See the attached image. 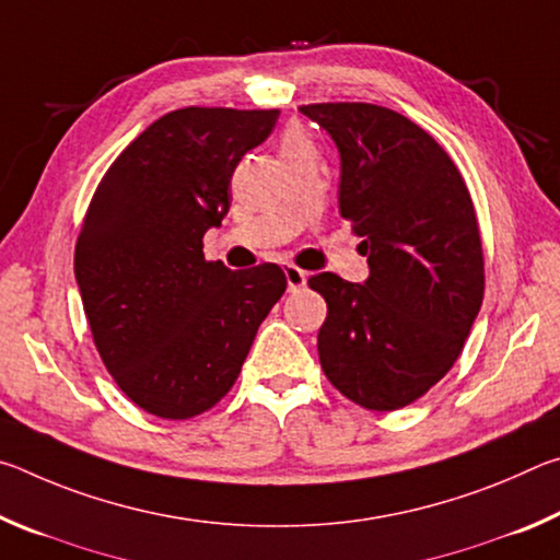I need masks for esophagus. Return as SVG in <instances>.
Wrapping results in <instances>:
<instances>
[{"instance_id":"1","label":"esophagus","mask_w":560,"mask_h":560,"mask_svg":"<svg viewBox=\"0 0 560 560\" xmlns=\"http://www.w3.org/2000/svg\"><path fill=\"white\" fill-rule=\"evenodd\" d=\"M283 273H287L289 291H296V289H301V287H306V279H308V273L303 271V269H299V267H293V264H289V267L283 269Z\"/></svg>"}]
</instances>
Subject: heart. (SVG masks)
<instances>
[{
    "mask_svg": "<svg viewBox=\"0 0 560 560\" xmlns=\"http://www.w3.org/2000/svg\"><path fill=\"white\" fill-rule=\"evenodd\" d=\"M308 138L303 136L299 128H289L281 136V153H289V150H299V148H308Z\"/></svg>",
    "mask_w": 560,
    "mask_h": 560,
    "instance_id": "1",
    "label": "heart"
}]
</instances>
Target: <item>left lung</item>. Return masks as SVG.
Listing matches in <instances>:
<instances>
[{
    "label": "left lung",
    "instance_id": "obj_1",
    "mask_svg": "<svg viewBox=\"0 0 560 560\" xmlns=\"http://www.w3.org/2000/svg\"><path fill=\"white\" fill-rule=\"evenodd\" d=\"M340 150V217L371 277L316 273L328 303L318 358L330 385L375 412L400 410L459 358L485 299V249L467 183L438 140L375 103L299 108Z\"/></svg>",
    "mask_w": 560,
    "mask_h": 560
}]
</instances>
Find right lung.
I'll list each match as a JSON object with an SVG mask.
<instances>
[{
	"mask_svg": "<svg viewBox=\"0 0 560 560\" xmlns=\"http://www.w3.org/2000/svg\"><path fill=\"white\" fill-rule=\"evenodd\" d=\"M279 110L189 106L148 126L101 177L73 271L93 343L132 402L163 420L210 410L240 377L287 277L277 264L230 271L202 236L230 212L240 160Z\"/></svg>",
	"mask_w": 560,
	"mask_h": 560,
	"instance_id": "right-lung-1",
	"label": "right lung"
}]
</instances>
